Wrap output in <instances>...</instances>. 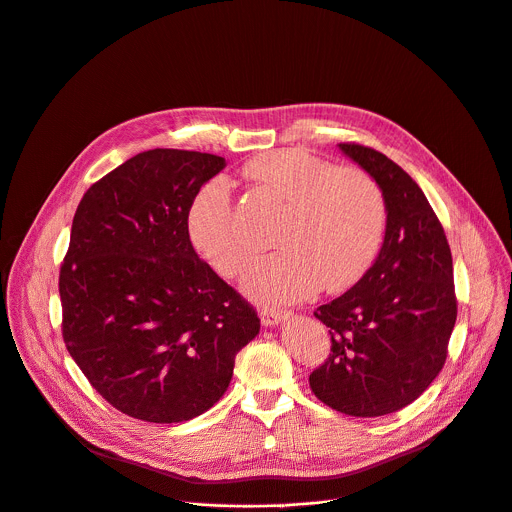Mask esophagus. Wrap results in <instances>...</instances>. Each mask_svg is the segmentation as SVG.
<instances>
[{
  "mask_svg": "<svg viewBox=\"0 0 512 512\" xmlns=\"http://www.w3.org/2000/svg\"><path fill=\"white\" fill-rule=\"evenodd\" d=\"M259 318H261V324L263 326H277V324H281V322H285L287 318H289V312H281V310H261V314H259Z\"/></svg>",
  "mask_w": 512,
  "mask_h": 512,
  "instance_id": "1",
  "label": "esophagus"
}]
</instances>
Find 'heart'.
Here are the masks:
<instances>
[{"mask_svg":"<svg viewBox=\"0 0 512 512\" xmlns=\"http://www.w3.org/2000/svg\"><path fill=\"white\" fill-rule=\"evenodd\" d=\"M245 176L285 206L273 235L279 251L257 259L243 277L249 298L291 304L314 296L320 287L342 291L373 265L385 235L387 208L379 184L367 172L281 150L253 158ZM186 225L192 245L216 273L235 277L245 269L253 249L235 225L223 178L198 188Z\"/></svg>","mask_w":512,"mask_h":512,"instance_id":"heart-1","label":"heart"}]
</instances>
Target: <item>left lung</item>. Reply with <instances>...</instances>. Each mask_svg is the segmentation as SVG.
<instances>
[{
    "label": "left lung",
    "instance_id": "8db88e82",
    "mask_svg": "<svg viewBox=\"0 0 512 512\" xmlns=\"http://www.w3.org/2000/svg\"><path fill=\"white\" fill-rule=\"evenodd\" d=\"M338 148L379 184L387 227L367 273L314 312L330 328L332 348L310 387L340 413L379 417L413 403L444 367L458 316L452 251L403 168L358 143Z\"/></svg>",
    "mask_w": 512,
    "mask_h": 512
}]
</instances>
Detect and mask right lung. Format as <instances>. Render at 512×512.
Here are the masks:
<instances>
[{
    "label": "right lung",
    "instance_id": "add662e5",
    "mask_svg": "<svg viewBox=\"0 0 512 512\" xmlns=\"http://www.w3.org/2000/svg\"><path fill=\"white\" fill-rule=\"evenodd\" d=\"M225 158L186 150L133 156L83 196L60 267L62 338L95 391L121 413L180 423L208 411L255 310L204 263L188 206Z\"/></svg>",
    "mask_w": 512,
    "mask_h": 512
}]
</instances>
